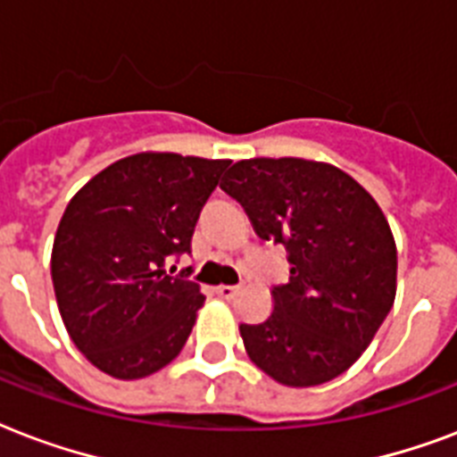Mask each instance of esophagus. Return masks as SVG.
Listing matches in <instances>:
<instances>
[{
    "label": "esophagus",
    "instance_id": "1",
    "mask_svg": "<svg viewBox=\"0 0 457 457\" xmlns=\"http://www.w3.org/2000/svg\"><path fill=\"white\" fill-rule=\"evenodd\" d=\"M214 291H217L219 298L231 300L233 295H236V293H238V286H226V284H221V286H217V288H214Z\"/></svg>",
    "mask_w": 457,
    "mask_h": 457
}]
</instances>
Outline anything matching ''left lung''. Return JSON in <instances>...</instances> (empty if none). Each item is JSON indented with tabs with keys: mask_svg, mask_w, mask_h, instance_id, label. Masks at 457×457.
I'll return each mask as SVG.
<instances>
[{
	"mask_svg": "<svg viewBox=\"0 0 457 457\" xmlns=\"http://www.w3.org/2000/svg\"><path fill=\"white\" fill-rule=\"evenodd\" d=\"M221 190L291 264L267 320L240 324L247 357L284 386L336 379L394 307L398 254L381 207L338 166L298 157L240 159Z\"/></svg>",
	"mask_w": 457,
	"mask_h": 457,
	"instance_id": "left-lung-1",
	"label": "left lung"
}]
</instances>
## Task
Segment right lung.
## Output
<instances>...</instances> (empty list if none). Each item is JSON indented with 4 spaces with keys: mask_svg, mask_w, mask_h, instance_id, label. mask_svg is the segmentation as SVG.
Segmentation results:
<instances>
[{
    "mask_svg": "<svg viewBox=\"0 0 457 457\" xmlns=\"http://www.w3.org/2000/svg\"><path fill=\"white\" fill-rule=\"evenodd\" d=\"M228 159L137 152L85 183L66 204L52 247L63 327L114 379L159 372L188 341L204 295L169 277L164 262L190 253L200 210Z\"/></svg>",
    "mask_w": 457,
    "mask_h": 457,
    "instance_id": "1",
    "label": "right lung"
}]
</instances>
